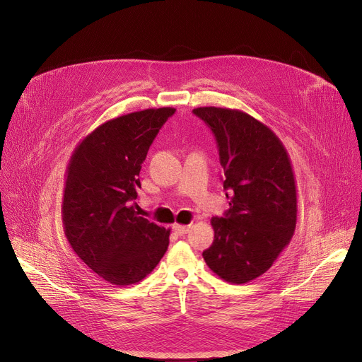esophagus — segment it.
<instances>
[{"label": "esophagus", "instance_id": "34e87169", "mask_svg": "<svg viewBox=\"0 0 362 362\" xmlns=\"http://www.w3.org/2000/svg\"><path fill=\"white\" fill-rule=\"evenodd\" d=\"M189 228H190V226H182V224H175V226H173V231H175V234H177V235H185V234H187Z\"/></svg>", "mask_w": 362, "mask_h": 362}]
</instances>
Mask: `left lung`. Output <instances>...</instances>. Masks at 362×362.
I'll use <instances>...</instances> for the list:
<instances>
[{
    "instance_id": "1",
    "label": "left lung",
    "mask_w": 362,
    "mask_h": 362,
    "mask_svg": "<svg viewBox=\"0 0 362 362\" xmlns=\"http://www.w3.org/2000/svg\"><path fill=\"white\" fill-rule=\"evenodd\" d=\"M193 113L216 138L230 199L223 217L211 218L214 240L203 259L224 281L245 284L273 266L294 234L297 192L290 158L274 132L246 112L204 106Z\"/></svg>"
}]
</instances>
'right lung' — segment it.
<instances>
[{
  "label": "right lung",
  "mask_w": 362,
  "mask_h": 362,
  "mask_svg": "<svg viewBox=\"0 0 362 362\" xmlns=\"http://www.w3.org/2000/svg\"><path fill=\"white\" fill-rule=\"evenodd\" d=\"M175 112L145 109L107 120L69 160L64 231L78 257L110 284L139 283L168 250L170 230L138 216L134 202L148 151Z\"/></svg>",
  "instance_id": "right-lung-1"
}]
</instances>
